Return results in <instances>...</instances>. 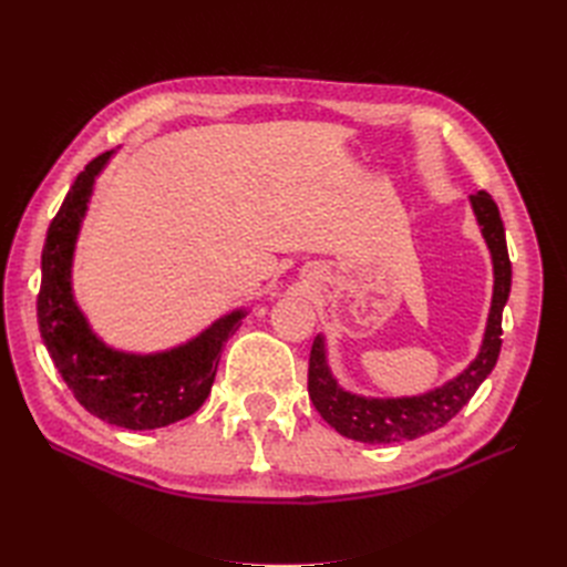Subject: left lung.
I'll return each mask as SVG.
<instances>
[{"mask_svg": "<svg viewBox=\"0 0 567 567\" xmlns=\"http://www.w3.org/2000/svg\"><path fill=\"white\" fill-rule=\"evenodd\" d=\"M471 205L494 267L492 307L477 357L456 379L414 398H362L338 385L326 359L323 336H317L307 369V390L321 419L340 435L367 444H390L433 433L468 404L480 383L492 373L502 350V315L511 293V260L504 221L492 196L477 192L471 196Z\"/></svg>", "mask_w": 567, "mask_h": 567, "instance_id": "1", "label": "left lung"}]
</instances>
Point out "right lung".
Segmentation results:
<instances>
[{
  "label": "right lung",
  "instance_id": "add662e5",
  "mask_svg": "<svg viewBox=\"0 0 567 567\" xmlns=\"http://www.w3.org/2000/svg\"><path fill=\"white\" fill-rule=\"evenodd\" d=\"M101 153L78 175L51 219L42 248L38 323L51 362L68 390L96 419L130 431H153L192 416L208 400L219 354L246 317L236 310L200 336L165 352L132 354L96 338L73 298V252L94 179L111 161Z\"/></svg>",
  "mask_w": 567,
  "mask_h": 567
}]
</instances>
